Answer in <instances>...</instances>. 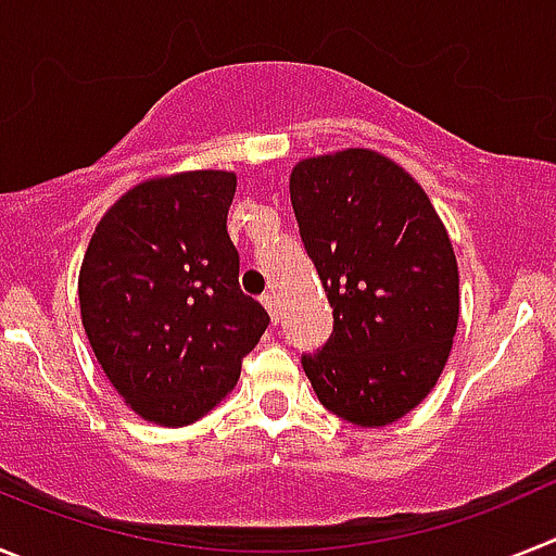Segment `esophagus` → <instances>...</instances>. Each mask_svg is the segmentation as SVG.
Segmentation results:
<instances>
[{"label":"esophagus","instance_id":"esophagus-1","mask_svg":"<svg viewBox=\"0 0 556 556\" xmlns=\"http://www.w3.org/2000/svg\"><path fill=\"white\" fill-rule=\"evenodd\" d=\"M262 303H264V308H267L269 312V317H273V320H278V298H275L273 292H267V294H262Z\"/></svg>","mask_w":556,"mask_h":556}]
</instances>
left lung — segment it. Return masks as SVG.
Masks as SVG:
<instances>
[{"label":"left lung","mask_w":556,"mask_h":556,"mask_svg":"<svg viewBox=\"0 0 556 556\" xmlns=\"http://www.w3.org/2000/svg\"><path fill=\"white\" fill-rule=\"evenodd\" d=\"M289 194L333 331L303 370L353 426L395 424L437 384L459 323L451 239L409 172L372 150L306 159Z\"/></svg>","instance_id":"left-lung-1"}]
</instances>
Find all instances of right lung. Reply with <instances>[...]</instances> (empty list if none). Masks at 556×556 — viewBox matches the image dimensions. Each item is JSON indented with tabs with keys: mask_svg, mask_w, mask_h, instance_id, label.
<instances>
[{
	"mask_svg": "<svg viewBox=\"0 0 556 556\" xmlns=\"http://www.w3.org/2000/svg\"><path fill=\"white\" fill-rule=\"evenodd\" d=\"M233 191V172L147 180L111 205L88 242L83 328L116 392L152 424L186 426L214 409L269 326L239 289Z\"/></svg>",
	"mask_w": 556,
	"mask_h": 556,
	"instance_id": "add662e5",
	"label": "right lung"
}]
</instances>
